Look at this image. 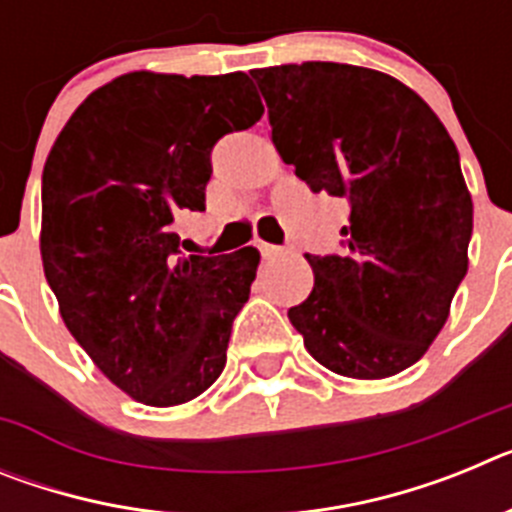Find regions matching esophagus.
I'll list each match as a JSON object with an SVG mask.
<instances>
[{"label": "esophagus", "mask_w": 512, "mask_h": 512, "mask_svg": "<svg viewBox=\"0 0 512 512\" xmlns=\"http://www.w3.org/2000/svg\"><path fill=\"white\" fill-rule=\"evenodd\" d=\"M259 251H261V259H266V261L279 259V256H282V253H284L279 246H271V243H264V241L259 243Z\"/></svg>", "instance_id": "obj_1"}]
</instances>
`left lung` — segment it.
Masks as SVG:
<instances>
[{
  "instance_id": "left-lung-1",
  "label": "left lung",
  "mask_w": 512,
  "mask_h": 512,
  "mask_svg": "<svg viewBox=\"0 0 512 512\" xmlns=\"http://www.w3.org/2000/svg\"><path fill=\"white\" fill-rule=\"evenodd\" d=\"M251 76L284 164L351 207L341 253L305 256L315 287L289 320L330 372L400 374L436 341L469 266L474 210L454 140L382 71L307 61Z\"/></svg>"
}]
</instances>
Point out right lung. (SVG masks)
I'll list each match as a JSON object with an SVG mask.
<instances>
[{"label": "right lung", "mask_w": 512, "mask_h": 512, "mask_svg": "<svg viewBox=\"0 0 512 512\" xmlns=\"http://www.w3.org/2000/svg\"><path fill=\"white\" fill-rule=\"evenodd\" d=\"M261 115L241 71H133L89 94L48 153L45 279L71 336L143 405H182L223 374L261 256H182L174 220L205 210L212 146Z\"/></svg>", "instance_id": "add662e5"}]
</instances>
